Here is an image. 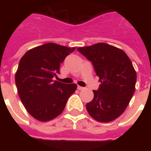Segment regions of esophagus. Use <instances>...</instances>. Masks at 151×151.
<instances>
[{
  "mask_svg": "<svg viewBox=\"0 0 151 151\" xmlns=\"http://www.w3.org/2000/svg\"><path fill=\"white\" fill-rule=\"evenodd\" d=\"M78 88V90L81 91V90H83L84 88L83 87H81V86H78V88Z\"/></svg>",
  "mask_w": 151,
  "mask_h": 151,
  "instance_id": "1",
  "label": "esophagus"
}]
</instances>
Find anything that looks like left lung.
I'll use <instances>...</instances> for the list:
<instances>
[{
  "instance_id": "obj_1",
  "label": "left lung",
  "mask_w": 151,
  "mask_h": 151,
  "mask_svg": "<svg viewBox=\"0 0 151 151\" xmlns=\"http://www.w3.org/2000/svg\"><path fill=\"white\" fill-rule=\"evenodd\" d=\"M91 61L101 85L86 104L89 115L100 122H109L125 111L135 90V69L127 54L105 43L78 47Z\"/></svg>"
}]
</instances>
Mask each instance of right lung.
<instances>
[{"label": "right lung", "instance_id": "right-lung-1", "mask_svg": "<svg viewBox=\"0 0 151 151\" xmlns=\"http://www.w3.org/2000/svg\"><path fill=\"white\" fill-rule=\"evenodd\" d=\"M76 47L47 43L28 50L19 63L15 82L25 108L40 122L55 119L63 111L76 84L54 81L64 59Z\"/></svg>", "mask_w": 151, "mask_h": 151}]
</instances>
